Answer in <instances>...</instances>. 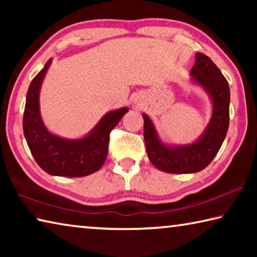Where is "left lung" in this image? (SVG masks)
I'll return each instance as SVG.
<instances>
[{
  "instance_id": "8db88e82",
  "label": "left lung",
  "mask_w": 257,
  "mask_h": 257,
  "mask_svg": "<svg viewBox=\"0 0 257 257\" xmlns=\"http://www.w3.org/2000/svg\"><path fill=\"white\" fill-rule=\"evenodd\" d=\"M190 75L194 81L207 90L213 102L210 124L196 143L176 147L162 144L152 121L143 114L147 155L159 170L168 173H191L205 169L219 152L229 128L230 89L222 72L207 55L196 53Z\"/></svg>"
}]
</instances>
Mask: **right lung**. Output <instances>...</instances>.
Returning <instances> with one entry per match:
<instances>
[{"label":"right lung","instance_id":"obj_1","mask_svg":"<svg viewBox=\"0 0 257 257\" xmlns=\"http://www.w3.org/2000/svg\"><path fill=\"white\" fill-rule=\"evenodd\" d=\"M45 67L30 82L24 112V134L29 150L37 164L53 176L84 177L96 172L107 156L108 141L112 129L128 112L127 107L112 111L103 116L88 136L76 141L54 136L45 128L40 113V89Z\"/></svg>","mask_w":257,"mask_h":257}]
</instances>
